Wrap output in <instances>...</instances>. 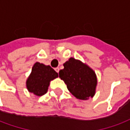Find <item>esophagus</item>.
<instances>
[{
    "mask_svg": "<svg viewBox=\"0 0 130 130\" xmlns=\"http://www.w3.org/2000/svg\"><path fill=\"white\" fill-rule=\"evenodd\" d=\"M59 70H60V69H59V68H55V71H56V72H58H58H59Z\"/></svg>",
    "mask_w": 130,
    "mask_h": 130,
    "instance_id": "34e87169",
    "label": "esophagus"
}]
</instances>
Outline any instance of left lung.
I'll use <instances>...</instances> for the list:
<instances>
[{
    "label": "left lung",
    "instance_id": "left-lung-1",
    "mask_svg": "<svg viewBox=\"0 0 130 130\" xmlns=\"http://www.w3.org/2000/svg\"><path fill=\"white\" fill-rule=\"evenodd\" d=\"M63 66L64 69L59 72V77L67 85L72 95L80 100L93 98L98 83L94 71L87 64L72 57Z\"/></svg>",
    "mask_w": 130,
    "mask_h": 130
}]
</instances>
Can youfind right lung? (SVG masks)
<instances>
[{
  "label": "right lung",
  "instance_id": "add662e5",
  "mask_svg": "<svg viewBox=\"0 0 130 130\" xmlns=\"http://www.w3.org/2000/svg\"><path fill=\"white\" fill-rule=\"evenodd\" d=\"M58 77V73L50 65L36 62L26 81L29 92L37 96H41L47 92L51 80Z\"/></svg>",
  "mask_w": 130,
  "mask_h": 130
}]
</instances>
